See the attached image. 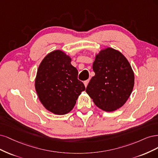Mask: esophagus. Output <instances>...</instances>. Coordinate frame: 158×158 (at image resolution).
Here are the masks:
<instances>
[{
    "label": "esophagus",
    "mask_w": 158,
    "mask_h": 158,
    "mask_svg": "<svg viewBox=\"0 0 158 158\" xmlns=\"http://www.w3.org/2000/svg\"><path fill=\"white\" fill-rule=\"evenodd\" d=\"M89 82V80H86V81H85L84 82H83V83H84V85H85V87H86V86H87Z\"/></svg>",
    "instance_id": "1"
}]
</instances>
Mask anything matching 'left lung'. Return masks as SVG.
<instances>
[{
	"label": "left lung",
	"instance_id": "left-lung-1",
	"mask_svg": "<svg viewBox=\"0 0 158 158\" xmlns=\"http://www.w3.org/2000/svg\"><path fill=\"white\" fill-rule=\"evenodd\" d=\"M93 69L95 75L86 93L102 110L111 112L120 108L134 87L135 75L129 61L119 50L107 47L95 55Z\"/></svg>",
	"mask_w": 158,
	"mask_h": 158
}]
</instances>
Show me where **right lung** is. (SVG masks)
Masks as SVG:
<instances>
[{"mask_svg": "<svg viewBox=\"0 0 158 158\" xmlns=\"http://www.w3.org/2000/svg\"><path fill=\"white\" fill-rule=\"evenodd\" d=\"M71 62L69 55L56 50L46 56L37 69L35 90L44 108L54 114L65 115L72 111L85 89Z\"/></svg>", "mask_w": 158, "mask_h": 158, "instance_id": "1", "label": "right lung"}]
</instances>
